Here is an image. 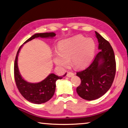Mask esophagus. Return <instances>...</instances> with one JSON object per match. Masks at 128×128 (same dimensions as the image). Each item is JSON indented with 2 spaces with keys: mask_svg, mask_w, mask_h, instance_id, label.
<instances>
[{
  "mask_svg": "<svg viewBox=\"0 0 128 128\" xmlns=\"http://www.w3.org/2000/svg\"><path fill=\"white\" fill-rule=\"evenodd\" d=\"M74 75H75V74H74V73H73V72L69 71V72H67V74H66V76H68V77H69V78H70V77H72V76H74Z\"/></svg>",
  "mask_w": 128,
  "mask_h": 128,
  "instance_id": "34e87169",
  "label": "esophagus"
}]
</instances>
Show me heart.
Here are the masks:
<instances>
[{
	"instance_id": "obj_1",
	"label": "heart",
	"mask_w": 128,
	"mask_h": 128,
	"mask_svg": "<svg viewBox=\"0 0 128 128\" xmlns=\"http://www.w3.org/2000/svg\"><path fill=\"white\" fill-rule=\"evenodd\" d=\"M95 42L92 39L78 35L61 42L58 49L53 53V61L57 66L66 67L70 60L75 68L87 66L94 56Z\"/></svg>"
}]
</instances>
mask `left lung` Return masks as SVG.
Returning <instances> with one entry per match:
<instances>
[{"label": "left lung", "mask_w": 128, "mask_h": 128, "mask_svg": "<svg viewBox=\"0 0 128 128\" xmlns=\"http://www.w3.org/2000/svg\"><path fill=\"white\" fill-rule=\"evenodd\" d=\"M95 36L100 50L88 67L76 72L81 79L76 91L82 98L88 100H96L105 94L113 84L116 71L115 56L112 46L96 32Z\"/></svg>", "instance_id": "8db88e82"}]
</instances>
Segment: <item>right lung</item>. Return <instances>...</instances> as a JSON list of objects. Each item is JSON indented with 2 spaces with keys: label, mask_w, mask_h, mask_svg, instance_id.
I'll use <instances>...</instances> for the list:
<instances>
[{
  "label": "right lung",
  "mask_w": 128,
  "mask_h": 128,
  "mask_svg": "<svg viewBox=\"0 0 128 128\" xmlns=\"http://www.w3.org/2000/svg\"><path fill=\"white\" fill-rule=\"evenodd\" d=\"M56 36L54 33H37L24 42L25 44L35 38H52ZM22 45L19 48L16 53L14 62V78L17 88L23 96L28 102L35 104H41L52 98L56 90L57 80L62 79L66 75L58 76L54 74H50L44 80L37 83H32L26 82L23 79L19 71L18 66V56Z\"/></svg>",
  "instance_id": "add662e5"
}]
</instances>
